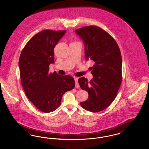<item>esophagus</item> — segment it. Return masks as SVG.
I'll return each instance as SVG.
<instances>
[{
    "label": "esophagus",
    "mask_w": 149,
    "mask_h": 149,
    "mask_svg": "<svg viewBox=\"0 0 149 149\" xmlns=\"http://www.w3.org/2000/svg\"><path fill=\"white\" fill-rule=\"evenodd\" d=\"M75 79V88H79V84L78 83V78H74Z\"/></svg>",
    "instance_id": "1"
}]
</instances>
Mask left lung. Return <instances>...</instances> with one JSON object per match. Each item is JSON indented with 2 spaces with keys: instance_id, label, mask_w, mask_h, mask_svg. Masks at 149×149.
Wrapping results in <instances>:
<instances>
[{
  "instance_id": "1",
  "label": "left lung",
  "mask_w": 149,
  "mask_h": 149,
  "mask_svg": "<svg viewBox=\"0 0 149 149\" xmlns=\"http://www.w3.org/2000/svg\"><path fill=\"white\" fill-rule=\"evenodd\" d=\"M75 32L84 43L85 59L94 62L92 79H78L80 88L89 94L88 99L80 105L88 111L100 112L112 103L122 82L120 50L113 38L99 27L86 26Z\"/></svg>"
}]
</instances>
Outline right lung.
Returning <instances> with one entry per match:
<instances>
[{
    "label": "right lung",
    "mask_w": 149,
    "mask_h": 149,
    "mask_svg": "<svg viewBox=\"0 0 149 149\" xmlns=\"http://www.w3.org/2000/svg\"><path fill=\"white\" fill-rule=\"evenodd\" d=\"M65 31L43 30L32 37L22 51L19 68L22 85L29 100L45 113L55 111L64 93L75 85L70 75L49 73L54 63V50Z\"/></svg>",
    "instance_id": "right-lung-1"
}]
</instances>
